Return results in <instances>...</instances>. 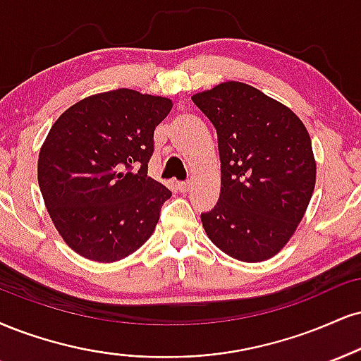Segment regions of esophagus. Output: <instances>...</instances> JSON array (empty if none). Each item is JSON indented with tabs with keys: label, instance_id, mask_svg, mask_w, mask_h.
<instances>
[{
	"label": "esophagus",
	"instance_id": "1",
	"mask_svg": "<svg viewBox=\"0 0 361 361\" xmlns=\"http://www.w3.org/2000/svg\"><path fill=\"white\" fill-rule=\"evenodd\" d=\"M190 186H192V181H178V190H180V192H188Z\"/></svg>",
	"mask_w": 361,
	"mask_h": 361
}]
</instances>
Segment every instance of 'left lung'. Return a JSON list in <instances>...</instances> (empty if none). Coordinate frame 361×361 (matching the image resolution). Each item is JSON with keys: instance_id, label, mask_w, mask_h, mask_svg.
Segmentation results:
<instances>
[{"instance_id": "obj_1", "label": "left lung", "mask_w": 361, "mask_h": 361, "mask_svg": "<svg viewBox=\"0 0 361 361\" xmlns=\"http://www.w3.org/2000/svg\"><path fill=\"white\" fill-rule=\"evenodd\" d=\"M216 129L220 198L202 214L208 238L244 262L271 259L296 232L316 183L305 124L289 107L242 82L195 94Z\"/></svg>"}]
</instances>
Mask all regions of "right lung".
I'll list each match as a JSON object with an SVG mask.
<instances>
[{
  "mask_svg": "<svg viewBox=\"0 0 361 361\" xmlns=\"http://www.w3.org/2000/svg\"><path fill=\"white\" fill-rule=\"evenodd\" d=\"M171 107L166 97L117 89L73 104L51 126L38 185L55 228L82 257L121 260L154 232L171 192L147 176V163Z\"/></svg>",
  "mask_w": 361,
  "mask_h": 361,
  "instance_id": "right-lung-1",
  "label": "right lung"
}]
</instances>
